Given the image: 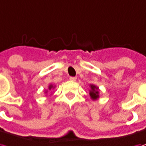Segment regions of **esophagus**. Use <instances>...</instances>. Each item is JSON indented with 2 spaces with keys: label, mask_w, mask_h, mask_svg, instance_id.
<instances>
[{
  "label": "esophagus",
  "mask_w": 146,
  "mask_h": 146,
  "mask_svg": "<svg viewBox=\"0 0 146 146\" xmlns=\"http://www.w3.org/2000/svg\"><path fill=\"white\" fill-rule=\"evenodd\" d=\"M69 80L72 81V82H75V81L77 80V78H76V77H70V78H69Z\"/></svg>",
  "instance_id": "34e87169"
}]
</instances>
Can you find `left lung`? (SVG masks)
<instances>
[{"label": "left lung", "instance_id": "8db88e82", "mask_svg": "<svg viewBox=\"0 0 146 146\" xmlns=\"http://www.w3.org/2000/svg\"><path fill=\"white\" fill-rule=\"evenodd\" d=\"M91 91H90V96L93 100H96L99 98V88L95 85H90Z\"/></svg>", "mask_w": 146, "mask_h": 146}]
</instances>
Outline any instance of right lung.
Returning <instances> with one entry per match:
<instances>
[{
    "label": "right lung",
    "mask_w": 146,
    "mask_h": 146,
    "mask_svg": "<svg viewBox=\"0 0 146 146\" xmlns=\"http://www.w3.org/2000/svg\"><path fill=\"white\" fill-rule=\"evenodd\" d=\"M52 88H54V86H53V85H50V86H49V90H51Z\"/></svg>",
    "instance_id": "add662e5"
}]
</instances>
